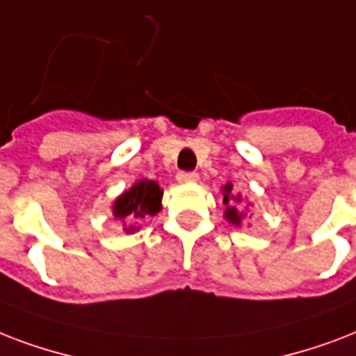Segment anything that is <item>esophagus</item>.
Instances as JSON below:
<instances>
[{"label":"esophagus","mask_w":356,"mask_h":356,"mask_svg":"<svg viewBox=\"0 0 356 356\" xmlns=\"http://www.w3.org/2000/svg\"><path fill=\"white\" fill-rule=\"evenodd\" d=\"M178 181L180 184H189V181H197L198 180V175L197 172H191V170H181V172H178Z\"/></svg>","instance_id":"1"}]
</instances>
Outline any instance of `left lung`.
I'll return each mask as SVG.
<instances>
[{
  "instance_id": "1",
  "label": "left lung",
  "mask_w": 356,
  "mask_h": 356,
  "mask_svg": "<svg viewBox=\"0 0 356 356\" xmlns=\"http://www.w3.org/2000/svg\"><path fill=\"white\" fill-rule=\"evenodd\" d=\"M222 191H225V204H227V211H225V217H227L228 222H232V225H241V219L245 217V211L239 208V204L241 202V198L234 197L232 195V184H227V186L222 187Z\"/></svg>"
}]
</instances>
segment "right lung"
I'll list each match as a JSON object with an SVG mask.
<instances>
[{
    "mask_svg": "<svg viewBox=\"0 0 356 356\" xmlns=\"http://www.w3.org/2000/svg\"><path fill=\"white\" fill-rule=\"evenodd\" d=\"M161 195L163 191L159 189L156 181L140 180L129 191L117 198V202L113 206V213L118 219H126L129 222V227L124 228L126 232H134L135 225L131 222L140 221L148 216H156L161 209Z\"/></svg>",
    "mask_w": 356,
    "mask_h": 356,
    "instance_id": "1",
    "label": "right lung"
}]
</instances>
